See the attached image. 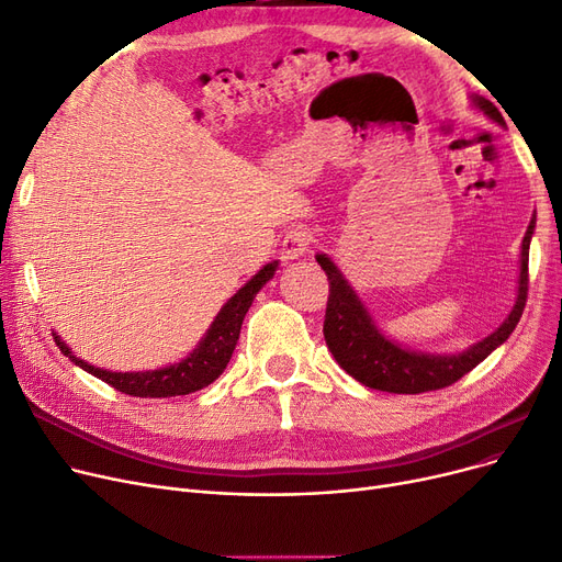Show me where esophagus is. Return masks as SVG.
<instances>
[{"label": "esophagus", "instance_id": "1", "mask_svg": "<svg viewBox=\"0 0 562 562\" xmlns=\"http://www.w3.org/2000/svg\"><path fill=\"white\" fill-rule=\"evenodd\" d=\"M313 244H316V235H313V231L306 226H295V228H290L283 237V254H285V258L293 260V258L304 256Z\"/></svg>", "mask_w": 562, "mask_h": 562}]
</instances>
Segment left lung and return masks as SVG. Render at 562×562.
<instances>
[{"mask_svg": "<svg viewBox=\"0 0 562 562\" xmlns=\"http://www.w3.org/2000/svg\"><path fill=\"white\" fill-rule=\"evenodd\" d=\"M480 110H484L491 120L503 124L498 108L486 99H473ZM535 231V216L526 231L521 244V274H519V295L507 321L488 334L484 341L468 348L461 355L438 357V355H419L403 350L383 334L375 329L371 316L367 313L364 304L357 300L355 290L348 285L344 274L336 269V265L327 256H316L323 272L329 281V297L325 311V325L323 334L327 348L331 350L336 362L341 364L359 383L380 390V392H394V394H422L434 392L454 385L468 371H473L482 359H486L496 350L507 336L519 325L521 313L528 300V249L530 237Z\"/></svg>", "mask_w": 562, "mask_h": 562, "instance_id": "left-lung-1", "label": "left lung"}]
</instances>
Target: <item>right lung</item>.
Masks as SVG:
<instances>
[{
    "label": "right lung",
    "instance_id": "obj_1",
    "mask_svg": "<svg viewBox=\"0 0 562 562\" xmlns=\"http://www.w3.org/2000/svg\"><path fill=\"white\" fill-rule=\"evenodd\" d=\"M277 265L279 262L265 265L249 283L237 290V293L226 302V306L218 311V316L214 318L212 327L207 329L205 339L200 341L198 348L187 359H182L179 364L156 369V371L115 373V371H103V369H97L92 364L82 362V359L71 355V350L66 348V344L59 339V336H55V344L80 369L97 375L110 387H115L117 392H124L128 396L166 398V396L198 392V390L207 387L210 383H214V380L223 373V369H226V364L231 362L246 311H249V306L254 304V297L258 295V290L274 277Z\"/></svg>",
    "mask_w": 562,
    "mask_h": 562
}]
</instances>
